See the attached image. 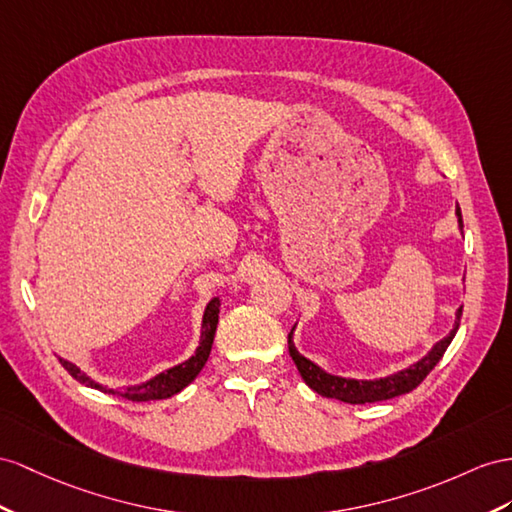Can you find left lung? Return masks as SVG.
<instances>
[{
  "instance_id": "left-lung-1",
  "label": "left lung",
  "mask_w": 512,
  "mask_h": 512,
  "mask_svg": "<svg viewBox=\"0 0 512 512\" xmlns=\"http://www.w3.org/2000/svg\"><path fill=\"white\" fill-rule=\"evenodd\" d=\"M456 218H458V227H461V231H463V218H461V209H458V205H456ZM461 316H463V307H458L452 331L443 339H439V342L432 346L422 359L409 365V368L393 372L389 376H381V378H350V376H339V374L326 372L324 368H320L318 363H313L311 359L303 357L298 352V348L294 344L296 324H294L290 337H287V344H290V355L296 363L300 376H303V381L313 391L320 393V396H324V398H335L339 402L370 404V402H381V400H391L396 396H402V393H409L419 383H422L428 376V372L441 361L443 352L448 350V346L452 344L458 326H461Z\"/></svg>"
}]
</instances>
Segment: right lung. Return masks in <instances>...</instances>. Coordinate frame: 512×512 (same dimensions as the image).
<instances>
[{
	"label": "right lung",
	"instance_id": "right-lung-1",
	"mask_svg": "<svg viewBox=\"0 0 512 512\" xmlns=\"http://www.w3.org/2000/svg\"><path fill=\"white\" fill-rule=\"evenodd\" d=\"M218 313H220V296H214L209 303L205 305L203 311V320H201V339H199V346L192 352V355L181 361L179 365H173V368H168L160 374H155L149 381H144L140 385H125V387H116L110 389L106 385L97 383L95 378H90L84 370L77 368L75 363L67 361V359H60V363L64 365V370H67L75 381H80L82 385L90 387V389H99V391H106V393H116V396L127 398L131 402H151V400H164L175 396L181 389H186L199 372L205 368V363L209 359V352H212V344H214V335H216V326H218Z\"/></svg>",
	"mask_w": 512,
	"mask_h": 512
}]
</instances>
